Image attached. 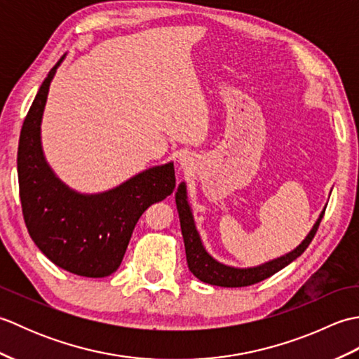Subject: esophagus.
I'll list each match as a JSON object with an SVG mask.
<instances>
[{
    "label": "esophagus",
    "instance_id": "obj_1",
    "mask_svg": "<svg viewBox=\"0 0 359 359\" xmlns=\"http://www.w3.org/2000/svg\"><path fill=\"white\" fill-rule=\"evenodd\" d=\"M180 165L185 166L187 165V158H180Z\"/></svg>",
    "mask_w": 359,
    "mask_h": 359
}]
</instances>
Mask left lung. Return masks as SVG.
<instances>
[{"label": "left lung", "mask_w": 359, "mask_h": 359, "mask_svg": "<svg viewBox=\"0 0 359 359\" xmlns=\"http://www.w3.org/2000/svg\"><path fill=\"white\" fill-rule=\"evenodd\" d=\"M175 205H177L179 219H180V228L182 236H184L185 242V251H187V262L188 269L197 279L202 282H207L211 285L219 287H247L253 285L256 282H261L266 278L273 276L274 273L284 269L288 264H292L296 257H299L304 251L307 250L310 242L313 241L315 234L319 228V224L324 217L325 210L319 215L316 224L311 228V231L307 234V238L302 241L299 247H296L293 251H290L285 256H280L278 259H273L270 262H265L262 265L251 266V269H234V266H228L217 262L212 259L207 250L203 248L201 236L196 230L194 219L191 208H189L188 197H187V185L185 182L177 187V193H175Z\"/></svg>", "instance_id": "8db88e82"}]
</instances>
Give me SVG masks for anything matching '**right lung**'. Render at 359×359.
<instances>
[{
	"instance_id": "right-lung-1",
	"label": "right lung",
	"mask_w": 359,
	"mask_h": 359,
	"mask_svg": "<svg viewBox=\"0 0 359 359\" xmlns=\"http://www.w3.org/2000/svg\"><path fill=\"white\" fill-rule=\"evenodd\" d=\"M63 58L44 79L21 128L17 165L22 216L49 261L79 276L104 278L120 266L143 211L174 191V165L152 166L100 194L66 187L44 160L40 137L50 81Z\"/></svg>"
}]
</instances>
